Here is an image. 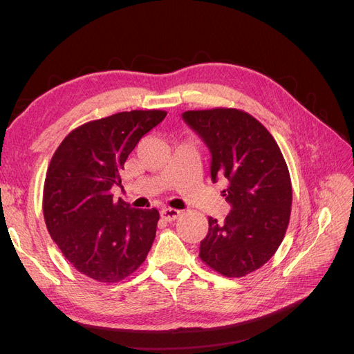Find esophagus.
I'll use <instances>...</instances> for the list:
<instances>
[{"label": "esophagus", "instance_id": "34e87169", "mask_svg": "<svg viewBox=\"0 0 354 354\" xmlns=\"http://www.w3.org/2000/svg\"><path fill=\"white\" fill-rule=\"evenodd\" d=\"M160 217H162L164 221H174L180 217V211L178 209H173V208H164L162 211H160Z\"/></svg>", "mask_w": 354, "mask_h": 354}]
</instances>
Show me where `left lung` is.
Wrapping results in <instances>:
<instances>
[{
    "label": "left lung",
    "instance_id": "8db88e82",
    "mask_svg": "<svg viewBox=\"0 0 354 354\" xmlns=\"http://www.w3.org/2000/svg\"><path fill=\"white\" fill-rule=\"evenodd\" d=\"M181 118L209 149L212 183L229 181L221 194L232 209L223 223L208 217L201 260L227 277L260 269L279 248L291 216V177L279 146L239 109L187 111Z\"/></svg>",
    "mask_w": 354,
    "mask_h": 354
}]
</instances>
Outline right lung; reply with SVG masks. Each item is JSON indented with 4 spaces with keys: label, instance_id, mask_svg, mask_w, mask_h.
<instances>
[{
    "label": "right lung",
    "instance_id": "obj_1",
    "mask_svg": "<svg viewBox=\"0 0 354 354\" xmlns=\"http://www.w3.org/2000/svg\"><path fill=\"white\" fill-rule=\"evenodd\" d=\"M165 111L120 112L75 128L51 158L44 183L46 226L66 260L99 282H120L146 260L158 209H136L111 190L140 138Z\"/></svg>",
    "mask_w": 354,
    "mask_h": 354
}]
</instances>
